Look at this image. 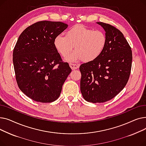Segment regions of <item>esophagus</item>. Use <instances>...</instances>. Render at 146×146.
Here are the masks:
<instances>
[{"instance_id":"34e87169","label":"esophagus","mask_w":146,"mask_h":146,"mask_svg":"<svg viewBox=\"0 0 146 146\" xmlns=\"http://www.w3.org/2000/svg\"><path fill=\"white\" fill-rule=\"evenodd\" d=\"M69 66H70V68L72 69V70H76V69H78L79 67V65H78V64H72V63L69 64Z\"/></svg>"}]
</instances>
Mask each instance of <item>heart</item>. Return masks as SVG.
<instances>
[{
    "label": "heart",
    "mask_w": 146,
    "mask_h": 146,
    "mask_svg": "<svg viewBox=\"0 0 146 146\" xmlns=\"http://www.w3.org/2000/svg\"><path fill=\"white\" fill-rule=\"evenodd\" d=\"M107 44L106 34L101 30L94 31L82 25H76L69 29L66 35H58L54 40V47L63 57L75 51L67 60L71 62L82 60L90 62L97 59Z\"/></svg>",
    "instance_id": "obj_1"
}]
</instances>
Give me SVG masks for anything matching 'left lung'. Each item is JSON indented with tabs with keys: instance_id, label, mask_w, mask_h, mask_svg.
Listing matches in <instances>:
<instances>
[{
	"instance_id": "left-lung-1",
	"label": "left lung",
	"mask_w": 146,
	"mask_h": 146,
	"mask_svg": "<svg viewBox=\"0 0 146 146\" xmlns=\"http://www.w3.org/2000/svg\"><path fill=\"white\" fill-rule=\"evenodd\" d=\"M107 44L97 59L80 65V91L88 102L108 101L124 88L132 65V51L124 35L118 29L101 22Z\"/></svg>"
}]
</instances>
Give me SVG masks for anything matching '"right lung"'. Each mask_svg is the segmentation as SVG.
I'll list each match as a JSON object with an SVG mask.
<instances>
[{"instance_id":"1","label":"right lung","mask_w":146,"mask_h":146,"mask_svg":"<svg viewBox=\"0 0 146 146\" xmlns=\"http://www.w3.org/2000/svg\"><path fill=\"white\" fill-rule=\"evenodd\" d=\"M67 27L61 22H36L21 33L15 46L13 63L18 87L35 101L57 100L72 72L54 44L56 36Z\"/></svg>"}]
</instances>
